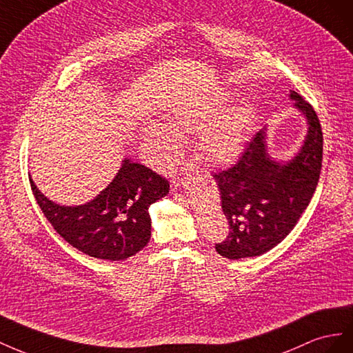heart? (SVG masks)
Returning <instances> with one entry per match:
<instances>
[{
	"mask_svg": "<svg viewBox=\"0 0 353 353\" xmlns=\"http://www.w3.org/2000/svg\"><path fill=\"white\" fill-rule=\"evenodd\" d=\"M229 100V90H220L170 106L165 125L150 123L142 130V145L150 161L159 168L171 167L182 150L180 137L198 133L196 146L207 163L219 167L236 163L247 145L251 112L236 105L224 113Z\"/></svg>",
	"mask_w": 353,
	"mask_h": 353,
	"instance_id": "b5f03b06",
	"label": "heart"
}]
</instances>
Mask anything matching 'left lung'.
<instances>
[{
    "instance_id": "8db88e82",
    "label": "left lung",
    "mask_w": 353,
    "mask_h": 353,
    "mask_svg": "<svg viewBox=\"0 0 353 353\" xmlns=\"http://www.w3.org/2000/svg\"><path fill=\"white\" fill-rule=\"evenodd\" d=\"M288 99L306 121L297 152L290 159L272 157L268 127H263L232 168L214 174L229 223V235L216 244V251L226 259L256 257L276 247L314 196L322 165L321 124L314 108L300 94L290 90Z\"/></svg>"
}]
</instances>
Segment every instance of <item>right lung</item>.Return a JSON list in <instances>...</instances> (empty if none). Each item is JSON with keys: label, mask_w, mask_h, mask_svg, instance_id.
Here are the masks:
<instances>
[{"label": "right lung", "mask_w": 353, "mask_h": 353, "mask_svg": "<svg viewBox=\"0 0 353 353\" xmlns=\"http://www.w3.org/2000/svg\"><path fill=\"white\" fill-rule=\"evenodd\" d=\"M34 196L56 232L90 257L125 260L150 239L149 207L168 195L165 179L124 158L115 177L93 199L79 205H60L39 190L29 174Z\"/></svg>", "instance_id": "right-lung-1"}]
</instances>
